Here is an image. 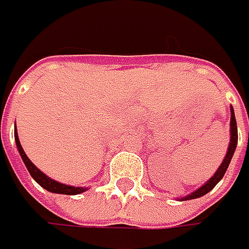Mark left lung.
<instances>
[{"instance_id":"obj_1","label":"left lung","mask_w":249,"mask_h":249,"mask_svg":"<svg viewBox=\"0 0 249 249\" xmlns=\"http://www.w3.org/2000/svg\"><path fill=\"white\" fill-rule=\"evenodd\" d=\"M231 118H230V133H231V137H230V145H229V149H227V154H226L225 159H223V162H222V165L219 166V169L216 170V173L213 176L211 177L208 181H206L205 184L202 187H199L196 191H194L193 194H190V196H184L183 199L187 201V199H194V198H199V196H205L208 194L213 187L222 180V177L225 176L226 170H227V167H229V163H230V160L233 158V154H234L235 147H237V141H238V134H237V122H235V116H234V110L231 108Z\"/></svg>"}]
</instances>
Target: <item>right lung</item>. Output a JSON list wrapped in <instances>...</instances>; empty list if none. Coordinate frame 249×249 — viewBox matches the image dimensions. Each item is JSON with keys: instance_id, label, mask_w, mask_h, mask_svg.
Here are the masks:
<instances>
[{"instance_id": "obj_1", "label": "right lung", "mask_w": 249, "mask_h": 249, "mask_svg": "<svg viewBox=\"0 0 249 249\" xmlns=\"http://www.w3.org/2000/svg\"><path fill=\"white\" fill-rule=\"evenodd\" d=\"M15 141H16V147L19 149V154L23 159L24 165L27 167L29 173L32 175L34 180L40 184V186L45 188L47 191H51V193H56V194H66V196H76V194H80V193H84L86 188H82V187H72V186H66V184H61L58 181H55L53 178H50L48 176H45L41 170H38L37 167L34 166L33 162L30 159L27 158V155L24 154L23 148L19 142V137H18V133L15 131Z\"/></svg>"}]
</instances>
